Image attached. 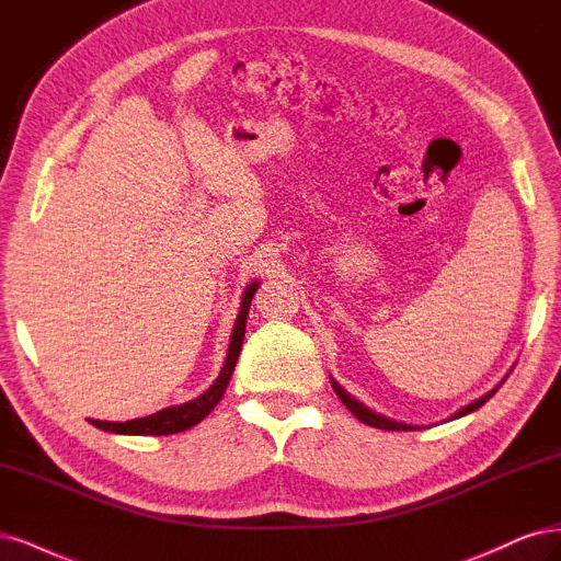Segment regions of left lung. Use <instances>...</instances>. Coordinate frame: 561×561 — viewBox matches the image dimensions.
Returning a JSON list of instances; mask_svg holds the SVG:
<instances>
[{"label": "left lung", "mask_w": 561, "mask_h": 561, "mask_svg": "<svg viewBox=\"0 0 561 561\" xmlns=\"http://www.w3.org/2000/svg\"><path fill=\"white\" fill-rule=\"evenodd\" d=\"M333 389H335V393H337V399L347 405V410L354 414V417L358 420V422H364V424H368V426H375V428H385V431H412V428H417V426H410V424H401V422H391V420H387V417H379V414H375V412H370L368 408H364L360 403H356L352 396L342 389L337 382H333ZM499 391V387L496 389H492L490 393H484L482 399H478V401H473L471 405H466V408H461L457 414H455V420L457 417H463V414H468V412H473V410H478V408H482L486 401L492 399V396Z\"/></svg>", "instance_id": "1"}]
</instances>
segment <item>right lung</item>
Returning <instances> with one entry per match:
<instances>
[{"label": "right lung", "mask_w": 561, "mask_h": 561, "mask_svg": "<svg viewBox=\"0 0 561 561\" xmlns=\"http://www.w3.org/2000/svg\"><path fill=\"white\" fill-rule=\"evenodd\" d=\"M254 294H256V284H249L247 291H244V298H242L240 314H238V319H234V329H232V335H230L226 366L221 368V375L216 377V382L203 396H197L195 401H188L184 405L165 408V410L149 414V417H141V420H133V422L90 420V424L102 428V431H110V433H123V436H170V433L186 431V428L195 426L197 422H203L207 414L214 410V405L224 399V391L230 382L234 364H238L242 340H244V323H247L249 305H251V298H254Z\"/></svg>", "instance_id": "1"}]
</instances>
